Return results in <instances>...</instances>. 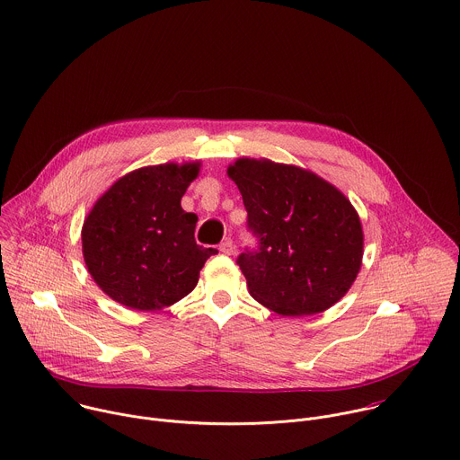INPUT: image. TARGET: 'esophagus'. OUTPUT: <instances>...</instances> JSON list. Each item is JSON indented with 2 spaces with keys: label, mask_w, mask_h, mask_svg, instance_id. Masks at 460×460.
I'll return each mask as SVG.
<instances>
[{
  "label": "esophagus",
  "mask_w": 460,
  "mask_h": 460,
  "mask_svg": "<svg viewBox=\"0 0 460 460\" xmlns=\"http://www.w3.org/2000/svg\"><path fill=\"white\" fill-rule=\"evenodd\" d=\"M218 249H220V252H222V254H233V251H234V243H233V240H231V238H226V240L218 245Z\"/></svg>",
  "instance_id": "esophagus-1"
}]
</instances>
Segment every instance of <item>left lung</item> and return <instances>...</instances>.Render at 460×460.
Instances as JSON below:
<instances>
[{
  "mask_svg": "<svg viewBox=\"0 0 460 460\" xmlns=\"http://www.w3.org/2000/svg\"><path fill=\"white\" fill-rule=\"evenodd\" d=\"M247 209L256 251L238 256L251 296L281 316L331 309L363 261V227L350 200L316 173L242 157L227 168Z\"/></svg>",
  "mask_w": 460,
  "mask_h": 460,
  "instance_id": "obj_1",
  "label": "left lung"
}]
</instances>
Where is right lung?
<instances>
[{"instance_id":"right-lung-1","label":"right lung","mask_w":460,"mask_h":460,"mask_svg":"<svg viewBox=\"0 0 460 460\" xmlns=\"http://www.w3.org/2000/svg\"><path fill=\"white\" fill-rule=\"evenodd\" d=\"M200 163L144 166L115 181L84 218L86 269L128 309L155 313L188 296L217 249L195 242L197 215L181 200Z\"/></svg>"}]
</instances>
